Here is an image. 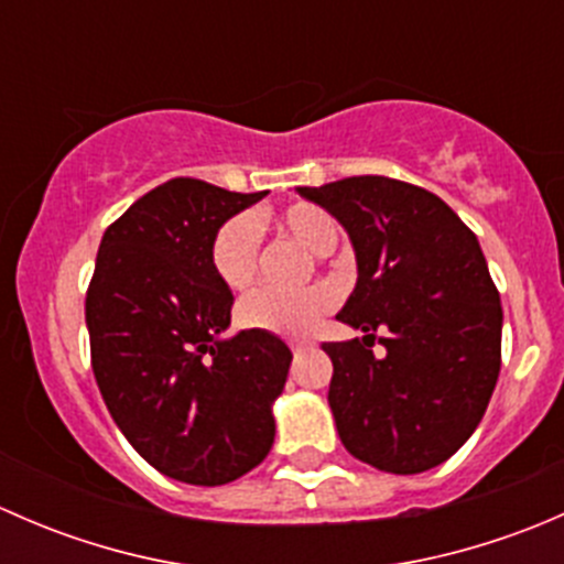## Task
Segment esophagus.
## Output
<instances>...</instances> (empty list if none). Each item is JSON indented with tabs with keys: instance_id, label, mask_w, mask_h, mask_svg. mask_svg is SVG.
<instances>
[{
	"instance_id": "1",
	"label": "esophagus",
	"mask_w": 564,
	"mask_h": 564,
	"mask_svg": "<svg viewBox=\"0 0 564 564\" xmlns=\"http://www.w3.org/2000/svg\"><path fill=\"white\" fill-rule=\"evenodd\" d=\"M292 351H305V349H314L316 346V340H311V338H297V340H292Z\"/></svg>"
}]
</instances>
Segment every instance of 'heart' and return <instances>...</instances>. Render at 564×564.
I'll use <instances>...</instances> for the list:
<instances>
[{"instance_id": "obj_1", "label": "heart", "mask_w": 564, "mask_h": 564, "mask_svg": "<svg viewBox=\"0 0 564 564\" xmlns=\"http://www.w3.org/2000/svg\"><path fill=\"white\" fill-rule=\"evenodd\" d=\"M275 226L318 256L338 246V220L318 204H289L275 215ZM209 267L215 278L235 292L250 286L259 270V226L250 215H231L213 231ZM333 305L335 297L327 286H311L297 294H275L259 289L237 303L235 316L237 324L246 329L300 338V335H308Z\"/></svg>"}]
</instances>
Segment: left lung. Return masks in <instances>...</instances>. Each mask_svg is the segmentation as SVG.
<instances>
[{
    "label": "left lung",
    "mask_w": 564,
    "mask_h": 564,
    "mask_svg": "<svg viewBox=\"0 0 564 564\" xmlns=\"http://www.w3.org/2000/svg\"><path fill=\"white\" fill-rule=\"evenodd\" d=\"M297 193L344 224L357 253L338 318L366 335L322 344L340 442L392 475L442 464L482 420L502 366V305L475 231L440 196L390 176Z\"/></svg>",
    "instance_id": "left-lung-1"
}]
</instances>
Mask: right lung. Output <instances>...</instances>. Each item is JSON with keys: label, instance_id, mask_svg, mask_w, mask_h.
Listing matches in <instances>:
<instances>
[{"label": "right lung", "instance_id": "add662e5", "mask_svg": "<svg viewBox=\"0 0 564 564\" xmlns=\"http://www.w3.org/2000/svg\"><path fill=\"white\" fill-rule=\"evenodd\" d=\"M267 191L235 193L174 176L106 229L87 289L93 371L113 423L147 464L191 486H224L275 440L272 401L292 351L231 322L229 286L209 267L226 218Z\"/></svg>", "mask_w": 564, "mask_h": 564}]
</instances>
